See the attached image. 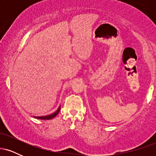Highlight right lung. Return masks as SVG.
Wrapping results in <instances>:
<instances>
[{"instance_id": "add662e5", "label": "right lung", "mask_w": 156, "mask_h": 156, "mask_svg": "<svg viewBox=\"0 0 156 156\" xmlns=\"http://www.w3.org/2000/svg\"><path fill=\"white\" fill-rule=\"evenodd\" d=\"M59 111H60V107L58 108V110H57L56 112L53 113V114H51V115L44 116V117H34L37 118V119H53V118H54L55 116L58 114Z\"/></svg>"}]
</instances>
